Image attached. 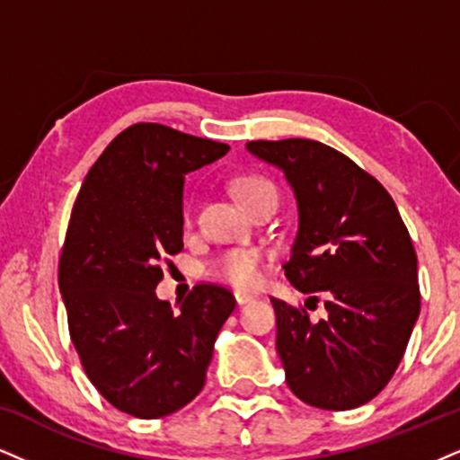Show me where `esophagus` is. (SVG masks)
<instances>
[{
  "instance_id": "esophagus-1",
  "label": "esophagus",
  "mask_w": 460,
  "mask_h": 460,
  "mask_svg": "<svg viewBox=\"0 0 460 460\" xmlns=\"http://www.w3.org/2000/svg\"><path fill=\"white\" fill-rule=\"evenodd\" d=\"M234 298H236V303H239V305H247V303H252V300H253V294L234 292Z\"/></svg>"
}]
</instances>
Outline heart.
<instances>
[{
	"mask_svg": "<svg viewBox=\"0 0 460 460\" xmlns=\"http://www.w3.org/2000/svg\"><path fill=\"white\" fill-rule=\"evenodd\" d=\"M232 191L236 198L245 204L247 211H252L264 196L277 194L275 185L269 179L258 177V174H245L232 181ZM183 219L190 224L194 219V200H185L183 204ZM264 256L258 249H228L215 256L207 266V273L213 279L232 283L236 288H253L262 279Z\"/></svg>",
	"mask_w": 460,
	"mask_h": 460,
	"instance_id": "1",
	"label": "heart"
}]
</instances>
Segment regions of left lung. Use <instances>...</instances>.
I'll return each instance as SVG.
<instances>
[{"mask_svg":"<svg viewBox=\"0 0 460 460\" xmlns=\"http://www.w3.org/2000/svg\"><path fill=\"white\" fill-rule=\"evenodd\" d=\"M247 151L292 185L298 232L283 269L296 290L324 294L328 311L315 324L305 307L270 298L288 386L320 410L365 405L394 376L420 314L416 249L399 208L376 177L324 143L252 140Z\"/></svg>","mask_w":460,"mask_h":460,"instance_id":"1","label":"left lung"}]
</instances>
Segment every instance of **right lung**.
Instances as JSON below:
<instances>
[{"label": "right lung", "instance_id": "right-lung-1", "mask_svg": "<svg viewBox=\"0 0 460 460\" xmlns=\"http://www.w3.org/2000/svg\"><path fill=\"white\" fill-rule=\"evenodd\" d=\"M228 151L136 123L106 146L74 202L59 258L70 339L98 393L129 416H168L200 393L236 307L217 283L194 286L181 314L155 296L162 262L183 249L185 174Z\"/></svg>", "mask_w": 460, "mask_h": 460}]
</instances>
